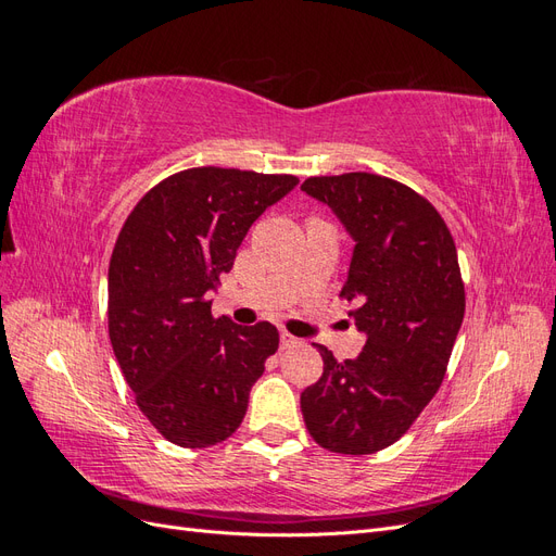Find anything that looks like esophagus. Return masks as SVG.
<instances>
[{
    "mask_svg": "<svg viewBox=\"0 0 556 556\" xmlns=\"http://www.w3.org/2000/svg\"><path fill=\"white\" fill-rule=\"evenodd\" d=\"M299 343H301V341L294 339L292 333H288V331L280 333V345H282V348H294V345H299Z\"/></svg>",
    "mask_w": 556,
    "mask_h": 556,
    "instance_id": "34e87169",
    "label": "esophagus"
}]
</instances>
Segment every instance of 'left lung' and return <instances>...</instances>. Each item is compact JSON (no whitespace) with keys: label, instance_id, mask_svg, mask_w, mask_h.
I'll use <instances>...</instances> for the list:
<instances>
[{"label":"left lung","instance_id":"left-lung-1","mask_svg":"<svg viewBox=\"0 0 556 556\" xmlns=\"http://www.w3.org/2000/svg\"><path fill=\"white\" fill-rule=\"evenodd\" d=\"M355 239L341 296L366 333L357 359L315 345L325 371L301 394L313 441L339 454H374L406 433L445 378L466 292L452 233L429 201L394 178L352 172L311 176Z\"/></svg>","mask_w":556,"mask_h":556}]
</instances>
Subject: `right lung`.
<instances>
[{
    "mask_svg": "<svg viewBox=\"0 0 556 556\" xmlns=\"http://www.w3.org/2000/svg\"><path fill=\"white\" fill-rule=\"evenodd\" d=\"M299 182L292 174L194 166L131 208L109 264V339L139 410L166 441L211 447L243 422L278 350L271 323L211 313L250 225Z\"/></svg>",
    "mask_w": 556,
    "mask_h": 556,
    "instance_id": "obj_1",
    "label": "right lung"
}]
</instances>
